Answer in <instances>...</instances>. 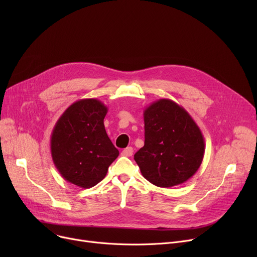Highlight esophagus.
Returning a JSON list of instances; mask_svg holds the SVG:
<instances>
[{
  "label": "esophagus",
  "mask_w": 257,
  "mask_h": 257,
  "mask_svg": "<svg viewBox=\"0 0 257 257\" xmlns=\"http://www.w3.org/2000/svg\"><path fill=\"white\" fill-rule=\"evenodd\" d=\"M133 154V148L132 147H127L126 149H124L123 151H121V155L123 156H132Z\"/></svg>",
  "instance_id": "obj_1"
}]
</instances>
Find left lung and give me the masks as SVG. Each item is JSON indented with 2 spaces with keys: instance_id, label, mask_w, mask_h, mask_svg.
<instances>
[{
  "instance_id": "1",
  "label": "left lung",
  "mask_w": 257,
  "mask_h": 257,
  "mask_svg": "<svg viewBox=\"0 0 257 257\" xmlns=\"http://www.w3.org/2000/svg\"><path fill=\"white\" fill-rule=\"evenodd\" d=\"M145 145L134 154L143 176L159 187L192 178L204 157L203 134L184 108L159 99L144 110Z\"/></svg>"
}]
</instances>
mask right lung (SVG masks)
<instances>
[{
    "instance_id": "add662e5",
    "label": "right lung",
    "mask_w": 257,
    "mask_h": 257,
    "mask_svg": "<svg viewBox=\"0 0 257 257\" xmlns=\"http://www.w3.org/2000/svg\"><path fill=\"white\" fill-rule=\"evenodd\" d=\"M108 108L98 99H81L65 109L51 134L53 163L63 179L90 188L106 176L118 150L108 138Z\"/></svg>"
}]
</instances>
